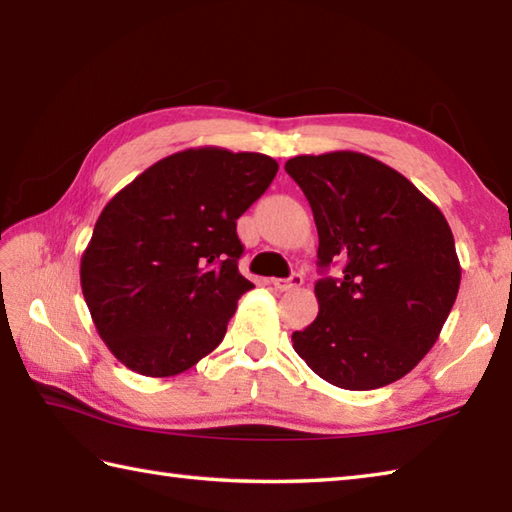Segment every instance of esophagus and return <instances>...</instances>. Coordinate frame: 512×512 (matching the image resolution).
Wrapping results in <instances>:
<instances>
[{"label": "esophagus", "instance_id": "34e87169", "mask_svg": "<svg viewBox=\"0 0 512 512\" xmlns=\"http://www.w3.org/2000/svg\"><path fill=\"white\" fill-rule=\"evenodd\" d=\"M270 284H273L281 292H288V290L301 288L303 286V277L299 273H295L290 279H273V281H270Z\"/></svg>", "mask_w": 512, "mask_h": 512}]
</instances>
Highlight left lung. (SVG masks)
I'll use <instances>...</instances> for the list:
<instances>
[{"instance_id": "left-lung-1", "label": "left lung", "mask_w": 512, "mask_h": 512, "mask_svg": "<svg viewBox=\"0 0 512 512\" xmlns=\"http://www.w3.org/2000/svg\"><path fill=\"white\" fill-rule=\"evenodd\" d=\"M288 176L306 193L319 231V266L341 279L314 286L319 314L292 334L314 374L352 391L409 374L436 345L460 290V259L447 217L372 156H295Z\"/></svg>"}]
</instances>
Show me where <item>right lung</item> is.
<instances>
[{"mask_svg":"<svg viewBox=\"0 0 512 512\" xmlns=\"http://www.w3.org/2000/svg\"><path fill=\"white\" fill-rule=\"evenodd\" d=\"M279 165L193 147L158 160L105 204L81 255V290L105 345L151 378L187 372L222 343L237 299V220Z\"/></svg>","mask_w":512,"mask_h":512,"instance_id":"right-lung-1","label":"right lung"}]
</instances>
